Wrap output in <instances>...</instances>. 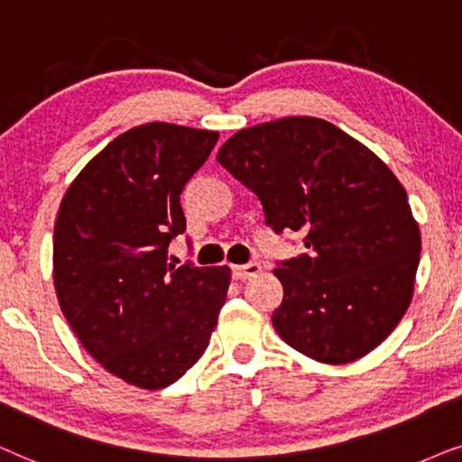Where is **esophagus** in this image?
<instances>
[{
  "label": "esophagus",
  "mask_w": 462,
  "mask_h": 462,
  "mask_svg": "<svg viewBox=\"0 0 462 462\" xmlns=\"http://www.w3.org/2000/svg\"><path fill=\"white\" fill-rule=\"evenodd\" d=\"M260 273H262V266L257 262L245 263V266H232V279L236 281L251 279V276H257Z\"/></svg>",
  "instance_id": "esophagus-1"
}]
</instances>
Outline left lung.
<instances>
[{"label":"left lung","instance_id":"obj_1","mask_svg":"<svg viewBox=\"0 0 462 462\" xmlns=\"http://www.w3.org/2000/svg\"><path fill=\"white\" fill-rule=\"evenodd\" d=\"M217 160L257 194L274 232L304 235L309 254L274 268L276 334L331 365L376 348L408 310L420 260V230L393 171L310 116L243 128Z\"/></svg>","mask_w":462,"mask_h":462}]
</instances>
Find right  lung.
<instances>
[{"label":"right lung","mask_w":462,"mask_h":462,"mask_svg":"<svg viewBox=\"0 0 462 462\" xmlns=\"http://www.w3.org/2000/svg\"><path fill=\"white\" fill-rule=\"evenodd\" d=\"M219 133L150 122L116 137L67 188L52 241L59 306L109 374L164 389L200 359L230 268L169 263L181 192Z\"/></svg>","instance_id":"obj_1"}]
</instances>
